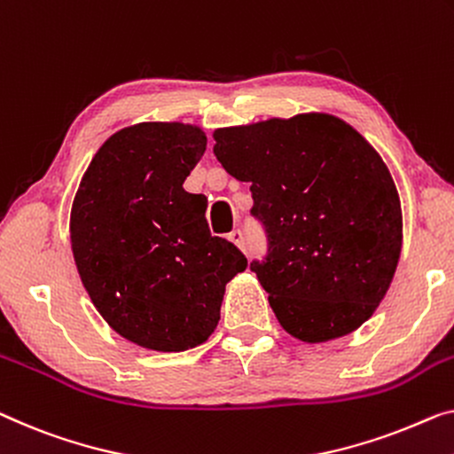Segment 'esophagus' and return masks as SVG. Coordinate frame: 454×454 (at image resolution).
Returning a JSON list of instances; mask_svg holds the SVG:
<instances>
[{
	"mask_svg": "<svg viewBox=\"0 0 454 454\" xmlns=\"http://www.w3.org/2000/svg\"><path fill=\"white\" fill-rule=\"evenodd\" d=\"M228 240L239 248H245V234H242L240 230H232V232L228 234Z\"/></svg>",
	"mask_w": 454,
	"mask_h": 454,
	"instance_id": "esophagus-1",
	"label": "esophagus"
}]
</instances>
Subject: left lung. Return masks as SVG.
<instances>
[{"label":"left lung","instance_id":"8db88e82","mask_svg":"<svg viewBox=\"0 0 454 454\" xmlns=\"http://www.w3.org/2000/svg\"><path fill=\"white\" fill-rule=\"evenodd\" d=\"M214 154L250 184L269 254L250 262L286 333L347 336L387 294L402 204L387 165L347 121L309 112L214 130Z\"/></svg>","mask_w":454,"mask_h":454}]
</instances>
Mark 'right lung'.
<instances>
[{"label": "right lung", "instance_id": "obj_1", "mask_svg": "<svg viewBox=\"0 0 454 454\" xmlns=\"http://www.w3.org/2000/svg\"><path fill=\"white\" fill-rule=\"evenodd\" d=\"M184 121H140L99 146L71 207V248L93 306L142 348L181 353L206 342L226 283L247 269L232 242L209 234L206 195L184 181L206 153Z\"/></svg>", "mask_w": 454, "mask_h": 454}]
</instances>
